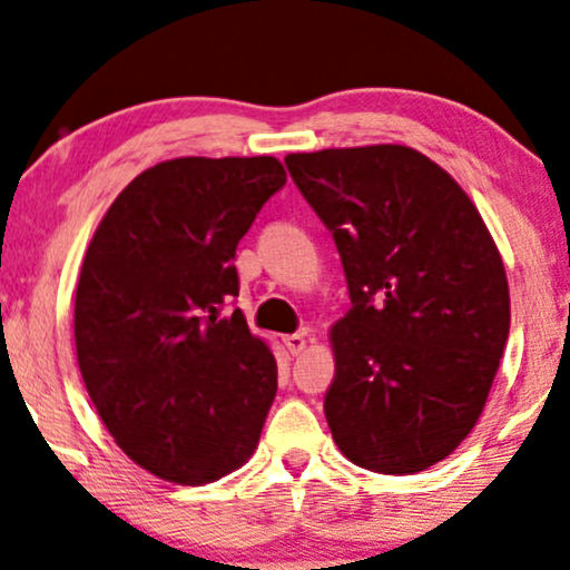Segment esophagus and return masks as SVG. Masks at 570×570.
I'll return each mask as SVG.
<instances>
[{"mask_svg": "<svg viewBox=\"0 0 570 570\" xmlns=\"http://www.w3.org/2000/svg\"><path fill=\"white\" fill-rule=\"evenodd\" d=\"M284 344H286V350H289V355H299V352L307 347V334L305 331H299V334L284 336Z\"/></svg>", "mask_w": 570, "mask_h": 570, "instance_id": "34e87169", "label": "esophagus"}]
</instances>
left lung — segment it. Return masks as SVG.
<instances>
[{"instance_id":"1","label":"left lung","mask_w":570,"mask_h":570,"mask_svg":"<svg viewBox=\"0 0 570 570\" xmlns=\"http://www.w3.org/2000/svg\"><path fill=\"white\" fill-rule=\"evenodd\" d=\"M334 234L352 307L323 410L342 455L417 473L476 426L510 331L500 249L460 184L402 144L286 155Z\"/></svg>"}]
</instances>
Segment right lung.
Masks as SVG:
<instances>
[{"mask_svg":"<svg viewBox=\"0 0 570 570\" xmlns=\"http://www.w3.org/2000/svg\"><path fill=\"white\" fill-rule=\"evenodd\" d=\"M286 184L276 157H176L115 197L86 249L76 352L86 392L136 465L173 484L247 463L276 357L239 307L236 244Z\"/></svg>","mask_w":570,"mask_h":570,"instance_id":"right-lung-1","label":"right lung"}]
</instances>
